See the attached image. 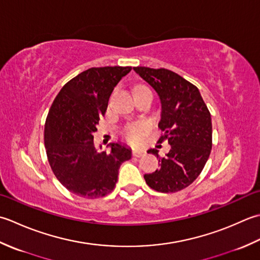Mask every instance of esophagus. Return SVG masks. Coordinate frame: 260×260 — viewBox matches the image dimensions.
Returning a JSON list of instances; mask_svg holds the SVG:
<instances>
[{
    "label": "esophagus",
    "instance_id": "obj_1",
    "mask_svg": "<svg viewBox=\"0 0 260 260\" xmlns=\"http://www.w3.org/2000/svg\"><path fill=\"white\" fill-rule=\"evenodd\" d=\"M132 155H134L135 157H141L145 155V150L142 149H134L132 150Z\"/></svg>",
    "mask_w": 260,
    "mask_h": 260
}]
</instances>
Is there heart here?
I'll use <instances>...</instances> for the list:
<instances>
[{
  "mask_svg": "<svg viewBox=\"0 0 260 260\" xmlns=\"http://www.w3.org/2000/svg\"><path fill=\"white\" fill-rule=\"evenodd\" d=\"M141 87V86H138ZM149 124L146 122H138L126 126L124 130V138L132 145L140 144L142 138L149 131Z\"/></svg>",
  "mask_w": 260,
  "mask_h": 260,
  "instance_id": "obj_1",
  "label": "heart"
}]
</instances>
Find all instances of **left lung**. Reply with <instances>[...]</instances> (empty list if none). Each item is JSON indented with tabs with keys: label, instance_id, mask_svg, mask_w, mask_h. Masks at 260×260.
<instances>
[{
	"label": "left lung",
	"instance_id": "1",
	"mask_svg": "<svg viewBox=\"0 0 260 260\" xmlns=\"http://www.w3.org/2000/svg\"><path fill=\"white\" fill-rule=\"evenodd\" d=\"M134 71L155 89L160 101L162 130L159 142L171 145L165 157L149 149L160 162V168L146 174L149 186L162 193H174L192 184L202 172L212 148L211 114L197 86L178 74L160 68L134 67Z\"/></svg>",
	"mask_w": 260,
	"mask_h": 260
}]
</instances>
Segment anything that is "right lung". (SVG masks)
<instances>
[{
	"instance_id": "1",
	"label": "right lung",
	"mask_w": 260,
	"mask_h": 260,
	"mask_svg": "<svg viewBox=\"0 0 260 260\" xmlns=\"http://www.w3.org/2000/svg\"><path fill=\"white\" fill-rule=\"evenodd\" d=\"M131 67H93L62 86L51 104L45 125V147L50 167L70 192L86 199L113 190L121 164L131 148L111 142L110 151L95 147L93 134L108 109L110 95Z\"/></svg>"
}]
</instances>
